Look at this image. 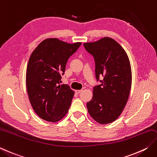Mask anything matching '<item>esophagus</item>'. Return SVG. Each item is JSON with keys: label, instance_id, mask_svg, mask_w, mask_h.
Returning a JSON list of instances; mask_svg holds the SVG:
<instances>
[{"label": "esophagus", "instance_id": "34e87169", "mask_svg": "<svg viewBox=\"0 0 157 157\" xmlns=\"http://www.w3.org/2000/svg\"><path fill=\"white\" fill-rule=\"evenodd\" d=\"M82 91V90H75V93H76L77 94H79V93H80Z\"/></svg>", "mask_w": 157, "mask_h": 157}]
</instances>
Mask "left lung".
Segmentation results:
<instances>
[{
    "label": "left lung",
    "mask_w": 157,
    "mask_h": 157,
    "mask_svg": "<svg viewBox=\"0 0 157 157\" xmlns=\"http://www.w3.org/2000/svg\"><path fill=\"white\" fill-rule=\"evenodd\" d=\"M95 62V75L99 84L93 88V97L87 103L88 113L100 124H109L121 114L129 96L132 75L129 60L115 40L104 37L84 44ZM103 76L102 81L100 77Z\"/></svg>",
    "instance_id": "1"
}]
</instances>
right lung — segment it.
<instances>
[{
  "label": "right lung",
  "mask_w": 157,
  "mask_h": 157,
  "mask_svg": "<svg viewBox=\"0 0 157 157\" xmlns=\"http://www.w3.org/2000/svg\"><path fill=\"white\" fill-rule=\"evenodd\" d=\"M81 45L47 39L30 55L26 71L27 93L34 111L46 121L57 122L68 112L74 92L60 83L68 59Z\"/></svg>",
  "instance_id": "add662e5"
}]
</instances>
